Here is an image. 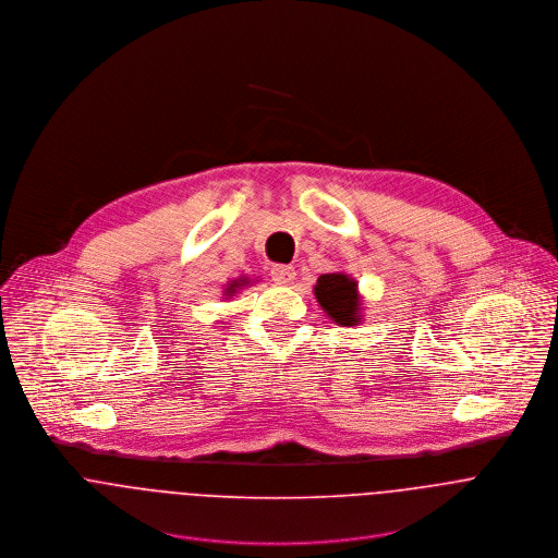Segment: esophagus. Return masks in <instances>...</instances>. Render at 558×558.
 Segmentation results:
<instances>
[{
	"label": "esophagus",
	"instance_id": "obj_1",
	"mask_svg": "<svg viewBox=\"0 0 558 558\" xmlns=\"http://www.w3.org/2000/svg\"><path fill=\"white\" fill-rule=\"evenodd\" d=\"M270 275H272V281L277 283H290L294 279V266H283V264H277L270 268Z\"/></svg>",
	"mask_w": 558,
	"mask_h": 558
}]
</instances>
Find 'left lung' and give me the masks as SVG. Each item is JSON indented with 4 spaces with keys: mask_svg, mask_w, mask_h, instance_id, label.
Segmentation results:
<instances>
[{
    "mask_svg": "<svg viewBox=\"0 0 558 558\" xmlns=\"http://www.w3.org/2000/svg\"><path fill=\"white\" fill-rule=\"evenodd\" d=\"M316 299L322 310L337 324H354L359 322V294L356 283L348 279V275H319L316 286Z\"/></svg>",
    "mask_w": 558,
    "mask_h": 558,
    "instance_id": "1",
    "label": "left lung"
}]
</instances>
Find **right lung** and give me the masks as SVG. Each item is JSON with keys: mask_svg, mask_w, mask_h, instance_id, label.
Returning a JSON list of instances; mask_svg holds the SVG:
<instances>
[{"mask_svg": "<svg viewBox=\"0 0 558 558\" xmlns=\"http://www.w3.org/2000/svg\"><path fill=\"white\" fill-rule=\"evenodd\" d=\"M234 288H236V286H232V288H228V292H234Z\"/></svg>", "mask_w": 558, "mask_h": 558, "instance_id": "add662e5", "label": "right lung"}]
</instances>
